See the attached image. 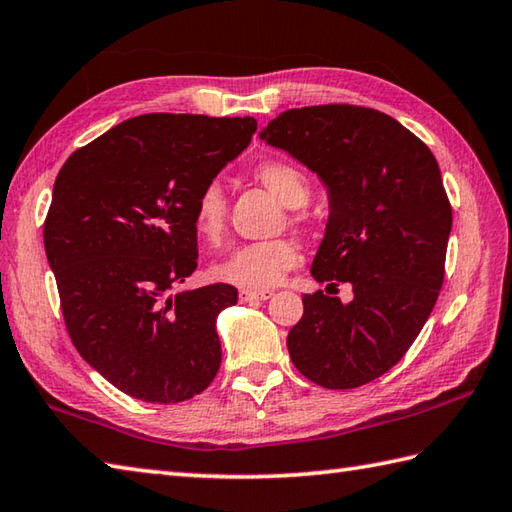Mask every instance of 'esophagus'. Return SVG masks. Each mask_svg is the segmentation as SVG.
Returning <instances> with one entry per match:
<instances>
[{
    "label": "esophagus",
    "instance_id": "esophagus-1",
    "mask_svg": "<svg viewBox=\"0 0 512 512\" xmlns=\"http://www.w3.org/2000/svg\"><path fill=\"white\" fill-rule=\"evenodd\" d=\"M241 300L243 302H254V300H269L271 296H274V291L269 289H263V291H254V289H241Z\"/></svg>",
    "mask_w": 512,
    "mask_h": 512
}]
</instances>
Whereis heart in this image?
Masks as SVG:
<instances>
[{
	"label": "heart",
	"instance_id": "1",
	"mask_svg": "<svg viewBox=\"0 0 512 512\" xmlns=\"http://www.w3.org/2000/svg\"><path fill=\"white\" fill-rule=\"evenodd\" d=\"M252 176L287 207H302L311 196L307 174L291 161H263L252 170ZM225 218L227 196L223 185L218 181L205 183L192 205V221L198 236L205 238L207 243H216L225 229ZM294 221H300V216ZM300 258V247L291 238H271V241L236 247L212 267V276L229 285L263 291L276 287L287 276V271L298 267Z\"/></svg>",
	"mask_w": 512,
	"mask_h": 512
}]
</instances>
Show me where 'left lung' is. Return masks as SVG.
Returning a JSON list of instances; mask_svg holds the SVG:
<instances>
[{"mask_svg": "<svg viewBox=\"0 0 512 512\" xmlns=\"http://www.w3.org/2000/svg\"><path fill=\"white\" fill-rule=\"evenodd\" d=\"M260 139L325 183L329 221L311 276L353 287L351 302L302 296L289 358L325 389L362 387L402 360L440 296L453 225L440 168L402 123L347 103L287 110Z\"/></svg>", "mask_w": 512, "mask_h": 512, "instance_id": "left-lung-1", "label": "left lung"}]
</instances>
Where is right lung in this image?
Returning a JSON list of instances; mask_svg holds the SVG:
<instances>
[{
    "label": "right lung",
    "instance_id": "1",
    "mask_svg": "<svg viewBox=\"0 0 512 512\" xmlns=\"http://www.w3.org/2000/svg\"><path fill=\"white\" fill-rule=\"evenodd\" d=\"M254 132V117L141 114L72 152L57 174L44 245L66 329L130 398L190 400L221 367L216 318L238 291L170 289L196 269L198 190Z\"/></svg>",
    "mask_w": 512,
    "mask_h": 512
}]
</instances>
